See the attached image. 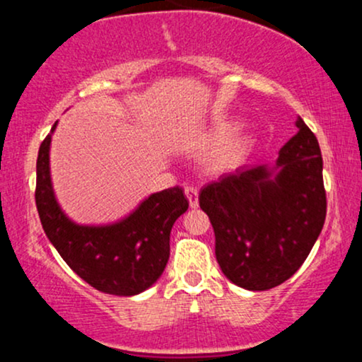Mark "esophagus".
<instances>
[{
	"label": "esophagus",
	"instance_id": "34e87169",
	"mask_svg": "<svg viewBox=\"0 0 362 362\" xmlns=\"http://www.w3.org/2000/svg\"><path fill=\"white\" fill-rule=\"evenodd\" d=\"M185 195L187 199H189V204L192 209L199 206V192L197 189H194V187H185Z\"/></svg>",
	"mask_w": 362,
	"mask_h": 362
}]
</instances>
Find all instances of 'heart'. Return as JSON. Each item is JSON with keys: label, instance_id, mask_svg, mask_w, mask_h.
Listing matches in <instances>:
<instances>
[{"label": "heart", "instance_id": "heart-1", "mask_svg": "<svg viewBox=\"0 0 362 362\" xmlns=\"http://www.w3.org/2000/svg\"><path fill=\"white\" fill-rule=\"evenodd\" d=\"M230 120H221V122L214 124L199 139V146L202 148L216 144L209 156V165L218 172L238 167L253 146V134L250 129L247 126H236L230 131Z\"/></svg>", "mask_w": 362, "mask_h": 362}]
</instances>
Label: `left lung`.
Segmentation results:
<instances>
[{
  "label": "left lung",
  "mask_w": 362,
  "mask_h": 362,
  "mask_svg": "<svg viewBox=\"0 0 362 362\" xmlns=\"http://www.w3.org/2000/svg\"><path fill=\"white\" fill-rule=\"evenodd\" d=\"M296 127L276 165L238 168L199 194V206L213 224L216 260L243 289L265 291L288 281L325 223L318 141L301 117Z\"/></svg>",
  "instance_id": "1"
}]
</instances>
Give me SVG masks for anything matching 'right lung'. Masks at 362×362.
<instances>
[{"instance_id": "add662e5", "label": "right lung", "mask_w": 362, "mask_h": 362, "mask_svg": "<svg viewBox=\"0 0 362 362\" xmlns=\"http://www.w3.org/2000/svg\"><path fill=\"white\" fill-rule=\"evenodd\" d=\"M37 158L35 204L40 223L66 264L95 289L115 296H134L151 288L170 257V231L189 209L180 187L144 199L131 214L112 224L88 226L71 221L52 189L49 151L52 132Z\"/></svg>"}]
</instances>
